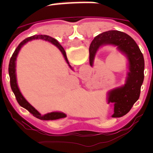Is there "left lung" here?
<instances>
[{
    "mask_svg": "<svg viewBox=\"0 0 153 153\" xmlns=\"http://www.w3.org/2000/svg\"><path fill=\"white\" fill-rule=\"evenodd\" d=\"M113 45L126 56L129 72L124 86L111 90L108 93V102L114 104L113 117H121L129 112L139 100L141 86L144 79V57L133 39L126 33L109 30L97 35L90 46V64L93 66L96 53L101 46Z\"/></svg>",
    "mask_w": 153,
    "mask_h": 153,
    "instance_id": "obj_1",
    "label": "left lung"
}]
</instances>
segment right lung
<instances>
[{"instance_id": "obj_1", "label": "right lung", "mask_w": 153, "mask_h": 153, "mask_svg": "<svg viewBox=\"0 0 153 153\" xmlns=\"http://www.w3.org/2000/svg\"><path fill=\"white\" fill-rule=\"evenodd\" d=\"M35 39H41V40H47V41L51 42V44H53V45L56 46L58 49L60 50V51L63 53V56H64L65 60L67 61V63L69 64L68 60H67V54H66V52H65L63 47L59 44V42L56 40V39L53 38L51 36H47V35H34V36H30L28 38H26L25 40H23L21 44L17 46V49L14 51L13 55H12L11 58L10 60V63H9V67H8V72H9V76H10V87H11V90L13 91V93H14L15 95L16 99H17V101L20 106L24 107V109H26L27 110L30 112L31 114H33V117H35L36 118L40 119L42 120H58V119L64 118V117H67V115L63 113H60V112H52V113H47V114L42 116L40 113H39L34 107L31 106L30 104L27 102V101L25 100L23 95L21 94V93L20 92V90L18 88V86H17V77H16V60H17V56L18 54L19 51L21 50V47L24 45V44L27 43L28 41H30L32 40H35ZM70 66V65H69ZM70 67H71L70 66Z\"/></svg>"}]
</instances>
